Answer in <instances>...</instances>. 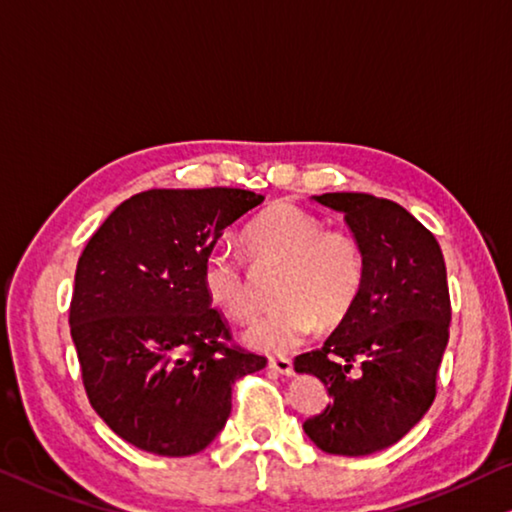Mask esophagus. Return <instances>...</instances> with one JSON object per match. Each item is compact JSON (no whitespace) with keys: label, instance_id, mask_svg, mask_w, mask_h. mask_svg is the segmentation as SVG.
<instances>
[{"label":"esophagus","instance_id":"34e87169","mask_svg":"<svg viewBox=\"0 0 512 512\" xmlns=\"http://www.w3.org/2000/svg\"><path fill=\"white\" fill-rule=\"evenodd\" d=\"M267 366H270L274 373L286 375V377H290V375L295 373L293 371V361L286 359V357H270V364H267Z\"/></svg>","mask_w":512,"mask_h":512}]
</instances>
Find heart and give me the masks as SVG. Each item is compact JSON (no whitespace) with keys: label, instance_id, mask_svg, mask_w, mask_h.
I'll return each instance as SVG.
<instances>
[{"label":"heart","instance_id":"obj_1","mask_svg":"<svg viewBox=\"0 0 512 512\" xmlns=\"http://www.w3.org/2000/svg\"><path fill=\"white\" fill-rule=\"evenodd\" d=\"M256 263H281L274 281L277 304L245 332L249 348L281 355L295 350L313 329L334 327L355 306L364 283V249L348 231L325 229L322 219L295 203H272L245 229ZM208 300L224 316L254 313L247 267L231 247H212L201 267Z\"/></svg>","mask_w":512,"mask_h":512}]
</instances>
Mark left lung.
<instances>
[{
    "mask_svg": "<svg viewBox=\"0 0 512 512\" xmlns=\"http://www.w3.org/2000/svg\"><path fill=\"white\" fill-rule=\"evenodd\" d=\"M311 199L341 212L359 240L364 283L325 345L295 357V371L332 396L304 432L320 451L357 458L396 444L435 400L451 322L446 265L435 235L398 203L355 192Z\"/></svg>",
    "mask_w": 512,
    "mask_h": 512,
    "instance_id": "obj_1",
    "label": "left lung"
}]
</instances>
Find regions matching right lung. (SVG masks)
I'll use <instances>...</instances> for the list:
<instances>
[{
	"label": "right lung",
	"mask_w": 512,
	"mask_h": 512,
	"mask_svg": "<svg viewBox=\"0 0 512 512\" xmlns=\"http://www.w3.org/2000/svg\"><path fill=\"white\" fill-rule=\"evenodd\" d=\"M249 190H148L123 201L82 251L70 336L91 407L125 442L183 458L206 448L231 414L238 377L267 359L226 348L203 258L261 206Z\"/></svg>",
	"instance_id": "obj_1"
}]
</instances>
